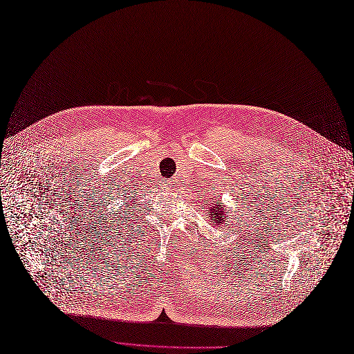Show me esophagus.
Masks as SVG:
<instances>
[{
	"label": "esophagus",
	"instance_id": "1",
	"mask_svg": "<svg viewBox=\"0 0 354 354\" xmlns=\"http://www.w3.org/2000/svg\"><path fill=\"white\" fill-rule=\"evenodd\" d=\"M171 184H173L171 181H165V187H170V186H171Z\"/></svg>",
	"mask_w": 354,
	"mask_h": 354
}]
</instances>
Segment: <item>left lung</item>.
<instances>
[{"label":"left lung","mask_w":354,"mask_h":354,"mask_svg":"<svg viewBox=\"0 0 354 354\" xmlns=\"http://www.w3.org/2000/svg\"><path fill=\"white\" fill-rule=\"evenodd\" d=\"M221 200H217V201H214L213 203V206L210 207V213H212V217H210V221L213 222V223H223V218H225V209H222L221 207ZM227 217V216H226Z\"/></svg>","instance_id":"left-lung-1"}]
</instances>
